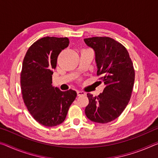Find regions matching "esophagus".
<instances>
[{
	"label": "esophagus",
	"instance_id": "obj_1",
	"mask_svg": "<svg viewBox=\"0 0 158 158\" xmlns=\"http://www.w3.org/2000/svg\"><path fill=\"white\" fill-rule=\"evenodd\" d=\"M84 95H86V93L84 92V91H77V96H84Z\"/></svg>",
	"mask_w": 158,
	"mask_h": 158
}]
</instances>
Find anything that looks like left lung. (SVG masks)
<instances>
[{
	"mask_svg": "<svg viewBox=\"0 0 158 158\" xmlns=\"http://www.w3.org/2000/svg\"><path fill=\"white\" fill-rule=\"evenodd\" d=\"M84 42L94 50L97 75L106 86L98 96L87 94L85 114L92 122L106 124L117 119L129 103L135 79L133 62L126 48L113 39L96 36Z\"/></svg>",
	"mask_w": 158,
	"mask_h": 158,
	"instance_id": "left-lung-1",
	"label": "left lung"
}]
</instances>
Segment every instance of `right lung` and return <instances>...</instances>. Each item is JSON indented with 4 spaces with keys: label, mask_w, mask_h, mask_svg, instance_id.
<instances>
[{
    "label": "right lung",
    "mask_w": 158,
    "mask_h": 158,
    "mask_svg": "<svg viewBox=\"0 0 158 158\" xmlns=\"http://www.w3.org/2000/svg\"><path fill=\"white\" fill-rule=\"evenodd\" d=\"M69 44L67 37H44L29 48L22 63V98L34 119L45 127L62 123L77 97L73 90L62 91L52 85L57 57Z\"/></svg>",
    "instance_id": "1"
}]
</instances>
